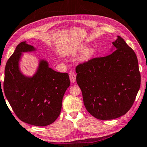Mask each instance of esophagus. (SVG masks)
<instances>
[{
  "label": "esophagus",
  "instance_id": "1",
  "mask_svg": "<svg viewBox=\"0 0 147 147\" xmlns=\"http://www.w3.org/2000/svg\"><path fill=\"white\" fill-rule=\"evenodd\" d=\"M69 76L70 82H71V84H74L76 80V74L74 73V71H69Z\"/></svg>",
  "mask_w": 147,
  "mask_h": 147
}]
</instances>
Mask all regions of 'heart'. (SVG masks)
Segmentation results:
<instances>
[{"label": "heart", "instance_id": "b5f03b06", "mask_svg": "<svg viewBox=\"0 0 147 147\" xmlns=\"http://www.w3.org/2000/svg\"><path fill=\"white\" fill-rule=\"evenodd\" d=\"M86 48V46L84 44H81V45L78 46L77 48H76V50H74V54H77L78 52H82V51L84 50L81 55L80 59L81 61L85 62V61H88L89 59H91L93 58V56H94L96 53V49L94 47H90L88 48Z\"/></svg>", "mask_w": 147, "mask_h": 147}]
</instances>
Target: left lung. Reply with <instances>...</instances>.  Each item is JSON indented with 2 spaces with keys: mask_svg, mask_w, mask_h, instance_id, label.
<instances>
[{
  "mask_svg": "<svg viewBox=\"0 0 147 147\" xmlns=\"http://www.w3.org/2000/svg\"><path fill=\"white\" fill-rule=\"evenodd\" d=\"M112 44L111 54L91 59L76 68L85 107L100 120L114 119L127 113L141 86L135 52L119 36Z\"/></svg>",
  "mask_w": 147,
  "mask_h": 147,
  "instance_id": "1",
  "label": "left lung"
}]
</instances>
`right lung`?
I'll list each match as a JSON object with an SVG mask.
<instances>
[{
	"label": "right lung",
	"mask_w": 147,
	"mask_h": 147,
	"mask_svg": "<svg viewBox=\"0 0 147 147\" xmlns=\"http://www.w3.org/2000/svg\"><path fill=\"white\" fill-rule=\"evenodd\" d=\"M36 50L26 41L16 46L6 64L4 91L21 121L43 127L52 124L58 117L70 82L68 74L55 71L49 67L47 60L42 58L32 76L24 75L20 68L22 53Z\"/></svg>",
	"instance_id": "1"
}]
</instances>
